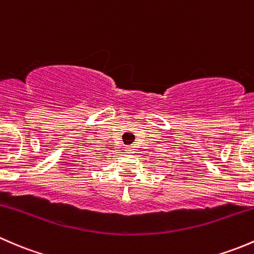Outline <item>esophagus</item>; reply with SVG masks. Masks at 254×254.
<instances>
[{
  "label": "esophagus",
  "instance_id": "esophagus-1",
  "mask_svg": "<svg viewBox=\"0 0 254 254\" xmlns=\"http://www.w3.org/2000/svg\"><path fill=\"white\" fill-rule=\"evenodd\" d=\"M126 153L129 154V155H132V154H134V150H133V148H127Z\"/></svg>",
  "mask_w": 254,
  "mask_h": 254
}]
</instances>
